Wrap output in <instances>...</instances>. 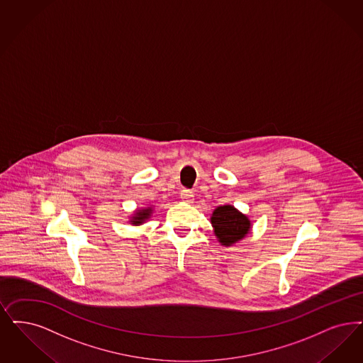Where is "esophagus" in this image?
<instances>
[{
	"instance_id": "1",
	"label": "esophagus",
	"mask_w": 363,
	"mask_h": 363,
	"mask_svg": "<svg viewBox=\"0 0 363 363\" xmlns=\"http://www.w3.org/2000/svg\"><path fill=\"white\" fill-rule=\"evenodd\" d=\"M181 199H182L184 201L191 203V200L194 199V193H193L191 190H189V189H182V190H181Z\"/></svg>"
}]
</instances>
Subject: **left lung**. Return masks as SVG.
Here are the masks:
<instances>
[{
  "mask_svg": "<svg viewBox=\"0 0 363 363\" xmlns=\"http://www.w3.org/2000/svg\"><path fill=\"white\" fill-rule=\"evenodd\" d=\"M211 221L218 242L223 246H231L245 238L250 230V220L231 205L218 206L215 209Z\"/></svg>",
  "mask_w": 363,
  "mask_h": 363,
  "instance_id": "left-lung-1",
  "label": "left lung"
}]
</instances>
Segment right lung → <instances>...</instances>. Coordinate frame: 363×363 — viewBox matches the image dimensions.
<instances>
[{
    "label": "right lung",
    "instance_id": "obj_1",
    "mask_svg": "<svg viewBox=\"0 0 363 363\" xmlns=\"http://www.w3.org/2000/svg\"><path fill=\"white\" fill-rule=\"evenodd\" d=\"M150 212H151V209H145V211H139L138 212V215L133 218V224H140L145 218H148L150 216Z\"/></svg>",
    "mask_w": 363,
    "mask_h": 363
}]
</instances>
